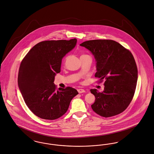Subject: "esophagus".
<instances>
[{
  "mask_svg": "<svg viewBox=\"0 0 154 154\" xmlns=\"http://www.w3.org/2000/svg\"><path fill=\"white\" fill-rule=\"evenodd\" d=\"M78 92H79V94H82V93H84V92H85V91L84 90H83V89H78Z\"/></svg>",
  "mask_w": 154,
  "mask_h": 154,
  "instance_id": "obj_1",
  "label": "esophagus"
}]
</instances>
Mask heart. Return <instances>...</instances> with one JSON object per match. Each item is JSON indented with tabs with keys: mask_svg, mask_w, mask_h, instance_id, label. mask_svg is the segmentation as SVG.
<instances>
[{
	"mask_svg": "<svg viewBox=\"0 0 154 154\" xmlns=\"http://www.w3.org/2000/svg\"><path fill=\"white\" fill-rule=\"evenodd\" d=\"M87 56V55H85V54H83V55H82L81 56Z\"/></svg>",
	"mask_w": 154,
	"mask_h": 154,
	"instance_id": "1",
	"label": "heart"
}]
</instances>
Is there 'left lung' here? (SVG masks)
<instances>
[{"label":"left lung","mask_w":154,"mask_h":154,"mask_svg":"<svg viewBox=\"0 0 154 154\" xmlns=\"http://www.w3.org/2000/svg\"><path fill=\"white\" fill-rule=\"evenodd\" d=\"M80 46L88 49L96 61L95 77L103 79L104 90L90 91L95 95L92 110L100 116L109 118L120 114L133 100L138 79V71L132 54L113 40L85 41Z\"/></svg>","instance_id":"1"}]
</instances>
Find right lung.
I'll list each match as a JSON object with an SVG mask.
<instances>
[{
    "label": "right lung",
    "mask_w": 154,
    "mask_h": 154,
    "mask_svg": "<svg viewBox=\"0 0 154 154\" xmlns=\"http://www.w3.org/2000/svg\"><path fill=\"white\" fill-rule=\"evenodd\" d=\"M77 39L45 41L32 47L20 64L19 90L28 108L39 118L55 120L67 112L79 92L72 87L56 90L54 77L60 72L64 56L76 45Z\"/></svg>",
    "instance_id": "obj_1"
}]
</instances>
